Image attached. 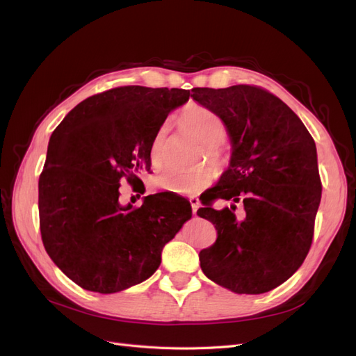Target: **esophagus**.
<instances>
[{
    "instance_id": "esophagus-1",
    "label": "esophagus",
    "mask_w": 356,
    "mask_h": 356,
    "mask_svg": "<svg viewBox=\"0 0 356 356\" xmlns=\"http://www.w3.org/2000/svg\"><path fill=\"white\" fill-rule=\"evenodd\" d=\"M188 202H190V204H191V211H193V213L195 215V213H197L199 206H200L199 199H197V197H194V195H191V197L188 199Z\"/></svg>"
}]
</instances>
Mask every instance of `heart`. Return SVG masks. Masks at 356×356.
<instances>
[{
    "label": "heart",
    "instance_id": "heart-1",
    "mask_svg": "<svg viewBox=\"0 0 356 356\" xmlns=\"http://www.w3.org/2000/svg\"><path fill=\"white\" fill-rule=\"evenodd\" d=\"M178 125L195 140L202 143V154H206L213 162L222 159L220 141L225 137V125L218 113L209 107L199 103H188L181 110L178 116ZM168 128H159L152 143L150 161L154 169L162 168L165 162ZM213 181V170L207 166H200L190 170L165 169L154 179L156 186L163 190L178 194H195L204 190Z\"/></svg>",
    "mask_w": 356,
    "mask_h": 356
}]
</instances>
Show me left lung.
<instances>
[{
	"mask_svg": "<svg viewBox=\"0 0 356 356\" xmlns=\"http://www.w3.org/2000/svg\"><path fill=\"white\" fill-rule=\"evenodd\" d=\"M191 97L220 116L232 144L228 169L197 211L216 229L199 253L202 271L231 291L261 295L295 274L311 249L323 190L315 141L284 102L256 85L193 88ZM218 198L232 207L213 210Z\"/></svg>",
	"mask_w": 356,
	"mask_h": 356,
	"instance_id": "8db88e82",
	"label": "left lung"
}]
</instances>
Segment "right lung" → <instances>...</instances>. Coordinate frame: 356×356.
Masks as SVG:
<instances>
[{
	"instance_id": "1",
	"label": "right lung",
	"mask_w": 356,
	"mask_h": 356,
	"mask_svg": "<svg viewBox=\"0 0 356 356\" xmlns=\"http://www.w3.org/2000/svg\"><path fill=\"white\" fill-rule=\"evenodd\" d=\"M188 90L127 85L88 97L51 134L38 182L40 229L53 262L85 290L116 293L152 277L162 249L191 218L168 193L120 206L127 179L141 186L156 132Z\"/></svg>"
}]
</instances>
